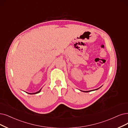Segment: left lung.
<instances>
[{"instance_id": "obj_1", "label": "left lung", "mask_w": 128, "mask_h": 128, "mask_svg": "<svg viewBox=\"0 0 128 128\" xmlns=\"http://www.w3.org/2000/svg\"><path fill=\"white\" fill-rule=\"evenodd\" d=\"M98 89H99V88H98ZM95 89V90H97V89ZM92 91V90H90V91H83L84 92H90V91Z\"/></svg>"}]
</instances>
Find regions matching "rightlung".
<instances>
[{
  "label": "right lung",
  "mask_w": 128,
  "mask_h": 128,
  "mask_svg": "<svg viewBox=\"0 0 128 128\" xmlns=\"http://www.w3.org/2000/svg\"><path fill=\"white\" fill-rule=\"evenodd\" d=\"M40 91H41V89L39 90V91H38V92H35V93H33V94H29V93H28V94H38V93H39L40 92Z\"/></svg>",
  "instance_id": "add662e5"
}]
</instances>
